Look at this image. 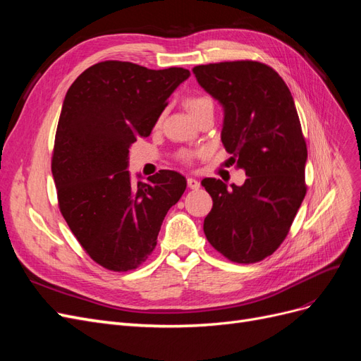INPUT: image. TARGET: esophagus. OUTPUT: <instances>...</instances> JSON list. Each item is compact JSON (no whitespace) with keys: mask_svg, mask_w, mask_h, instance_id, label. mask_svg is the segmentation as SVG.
<instances>
[{"mask_svg":"<svg viewBox=\"0 0 361 361\" xmlns=\"http://www.w3.org/2000/svg\"><path fill=\"white\" fill-rule=\"evenodd\" d=\"M187 182H188V187H190L191 190H199V188H200V182H199L197 179L188 178V179H187Z\"/></svg>","mask_w":361,"mask_h":361,"instance_id":"1","label":"esophagus"}]
</instances>
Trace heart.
I'll use <instances>...</instances> for the list:
<instances>
[{"mask_svg": "<svg viewBox=\"0 0 361 361\" xmlns=\"http://www.w3.org/2000/svg\"><path fill=\"white\" fill-rule=\"evenodd\" d=\"M183 105L192 117L199 116L204 111H214V99L209 94L202 93V92L188 93L187 96L183 97ZM199 154H200V152H182L179 158H180L182 162L190 164L191 159L194 157H197Z\"/></svg>", "mask_w": 361, "mask_h": 361, "instance_id": "obj_1", "label": "heart"}]
</instances>
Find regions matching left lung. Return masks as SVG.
<instances>
[{
	"label": "left lung",
	"mask_w": 361,
	"mask_h": 361,
	"mask_svg": "<svg viewBox=\"0 0 361 361\" xmlns=\"http://www.w3.org/2000/svg\"><path fill=\"white\" fill-rule=\"evenodd\" d=\"M192 72L223 105V146L247 176L232 188L215 178L202 180L214 202L203 231L226 259L255 264L285 241L307 192V145L297 108L286 82L265 63H209Z\"/></svg>",
	"instance_id": "8db88e82"
}]
</instances>
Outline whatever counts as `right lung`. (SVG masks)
<instances>
[{"mask_svg": "<svg viewBox=\"0 0 361 361\" xmlns=\"http://www.w3.org/2000/svg\"><path fill=\"white\" fill-rule=\"evenodd\" d=\"M183 68L147 69L106 60L85 69L64 97L51 170L60 212L97 265L138 268L157 247L164 216L187 188L180 173L159 170L133 187L128 154L149 137Z\"/></svg>", "mask_w": 361, "mask_h": 361, "instance_id": "1", "label": "right lung"}]
</instances>
